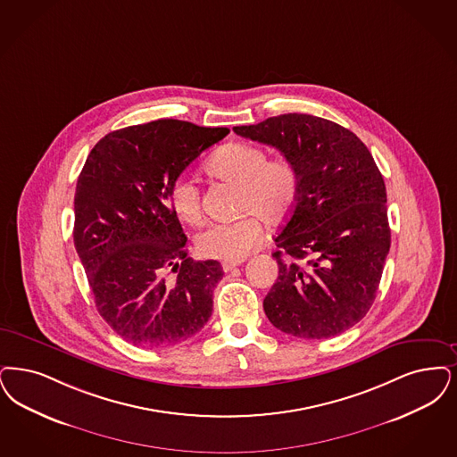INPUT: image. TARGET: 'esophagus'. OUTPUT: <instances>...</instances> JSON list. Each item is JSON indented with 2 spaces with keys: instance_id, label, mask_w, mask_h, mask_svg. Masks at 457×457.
I'll list each match as a JSON object with an SVG mask.
<instances>
[{
  "instance_id": "1",
  "label": "esophagus",
  "mask_w": 457,
  "mask_h": 457,
  "mask_svg": "<svg viewBox=\"0 0 457 457\" xmlns=\"http://www.w3.org/2000/svg\"><path fill=\"white\" fill-rule=\"evenodd\" d=\"M243 263V260H237V262H222V270L224 272H231L233 269H237V265H241Z\"/></svg>"
}]
</instances>
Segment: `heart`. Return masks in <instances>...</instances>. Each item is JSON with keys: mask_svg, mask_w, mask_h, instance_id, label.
<instances>
[{"mask_svg": "<svg viewBox=\"0 0 457 457\" xmlns=\"http://www.w3.org/2000/svg\"><path fill=\"white\" fill-rule=\"evenodd\" d=\"M205 170L216 179L237 183V212L245 214L229 222H211L202 229L195 246L205 258L243 260L262 237V226L255 218L270 226L278 224L293 214L299 199L301 177L293 160L286 156L269 160L267 151L256 145H224L207 160ZM168 197L183 222H201V190L194 180L175 179Z\"/></svg>", "mask_w": 457, "mask_h": 457, "instance_id": "1", "label": "heart"}]
</instances>
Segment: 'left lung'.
<instances>
[{
    "mask_svg": "<svg viewBox=\"0 0 457 457\" xmlns=\"http://www.w3.org/2000/svg\"><path fill=\"white\" fill-rule=\"evenodd\" d=\"M237 136L278 149L301 177L293 214L274 237L278 277L263 299L275 328L329 338L370 310L391 245L383 175L348 129L308 113H284Z\"/></svg>",
    "mask_w": 457,
    "mask_h": 457,
    "instance_id": "1",
    "label": "left lung"
}]
</instances>
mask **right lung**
I'll return each instance as SVG.
<instances>
[{
  "instance_id": "right-lung-1",
  "label": "right lung",
  "mask_w": 457,
  "mask_h": 457,
  "mask_svg": "<svg viewBox=\"0 0 457 457\" xmlns=\"http://www.w3.org/2000/svg\"><path fill=\"white\" fill-rule=\"evenodd\" d=\"M229 134L162 119L109 132L87 158L74 194V248L100 316L126 342L173 347L212 314L216 260L187 256L170 185L204 149ZM178 272L173 285L163 272Z\"/></svg>"
}]
</instances>
